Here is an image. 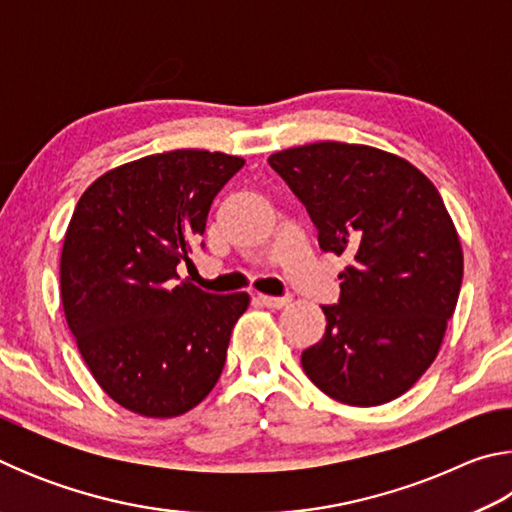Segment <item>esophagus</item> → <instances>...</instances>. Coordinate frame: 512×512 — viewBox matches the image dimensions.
<instances>
[{"label":"esophagus","mask_w":512,"mask_h":512,"mask_svg":"<svg viewBox=\"0 0 512 512\" xmlns=\"http://www.w3.org/2000/svg\"><path fill=\"white\" fill-rule=\"evenodd\" d=\"M257 300L268 309H282L289 302V298H275V296H257Z\"/></svg>","instance_id":"1"}]
</instances>
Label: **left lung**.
<instances>
[{
    "instance_id": "left-lung-1",
    "label": "left lung",
    "mask_w": 512,
    "mask_h": 512,
    "mask_svg": "<svg viewBox=\"0 0 512 512\" xmlns=\"http://www.w3.org/2000/svg\"><path fill=\"white\" fill-rule=\"evenodd\" d=\"M307 207L323 253L345 255L341 296L302 370L343 404L377 406L422 377L463 282V250L438 189L397 155L316 142L268 158Z\"/></svg>"
}]
</instances>
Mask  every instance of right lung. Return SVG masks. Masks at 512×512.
I'll return each mask as SVG.
<instances>
[{
	"label": "right lung",
	"instance_id": "add662e5",
	"mask_svg": "<svg viewBox=\"0 0 512 512\" xmlns=\"http://www.w3.org/2000/svg\"><path fill=\"white\" fill-rule=\"evenodd\" d=\"M241 167L196 149L146 155L76 205L60 255L65 318L97 384L128 411L176 418L221 377L248 293L214 296L176 268L192 264L212 201Z\"/></svg>",
	"mask_w": 512,
	"mask_h": 512
}]
</instances>
